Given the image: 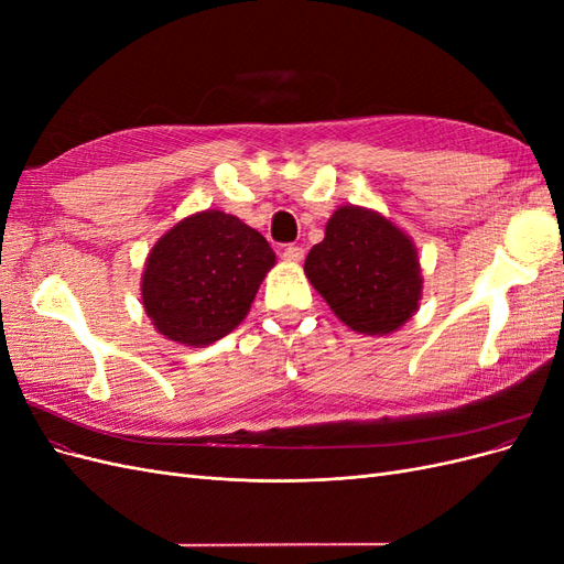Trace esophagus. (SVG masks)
<instances>
[{"label":"esophagus","instance_id":"esophagus-1","mask_svg":"<svg viewBox=\"0 0 564 564\" xmlns=\"http://www.w3.org/2000/svg\"><path fill=\"white\" fill-rule=\"evenodd\" d=\"M284 261H289V263H299V261H303V247H299V245H289V247H284Z\"/></svg>","mask_w":564,"mask_h":564}]
</instances>
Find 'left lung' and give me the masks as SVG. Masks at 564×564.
I'll return each instance as SVG.
<instances>
[{
	"mask_svg": "<svg viewBox=\"0 0 564 564\" xmlns=\"http://www.w3.org/2000/svg\"><path fill=\"white\" fill-rule=\"evenodd\" d=\"M305 278L352 332L400 329L421 301V265L412 237L379 212L338 207L324 240L305 259Z\"/></svg>",
	"mask_w": 564,
	"mask_h": 564,
	"instance_id": "1",
	"label": "left lung"
}]
</instances>
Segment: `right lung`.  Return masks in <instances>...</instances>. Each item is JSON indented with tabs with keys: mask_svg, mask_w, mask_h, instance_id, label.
<instances>
[{
	"mask_svg": "<svg viewBox=\"0 0 564 564\" xmlns=\"http://www.w3.org/2000/svg\"><path fill=\"white\" fill-rule=\"evenodd\" d=\"M272 265L275 251L259 230L226 212H197L150 249L143 308L169 340L209 346L247 317Z\"/></svg>",
	"mask_w": 564,
	"mask_h": 564,
	"instance_id": "obj_1",
	"label": "right lung"
}]
</instances>
